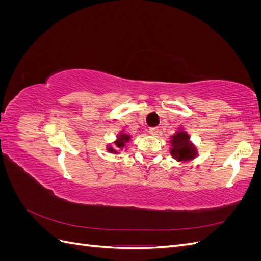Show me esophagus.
<instances>
[{
    "mask_svg": "<svg viewBox=\"0 0 261 261\" xmlns=\"http://www.w3.org/2000/svg\"><path fill=\"white\" fill-rule=\"evenodd\" d=\"M148 133H149L151 136H156L158 134H159V128H158V127H151V128H149Z\"/></svg>",
    "mask_w": 261,
    "mask_h": 261,
    "instance_id": "1",
    "label": "esophagus"
}]
</instances>
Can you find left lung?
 Masks as SVG:
<instances>
[{
	"instance_id": "left-lung-1",
	"label": "left lung",
	"mask_w": 261,
	"mask_h": 261,
	"mask_svg": "<svg viewBox=\"0 0 261 261\" xmlns=\"http://www.w3.org/2000/svg\"><path fill=\"white\" fill-rule=\"evenodd\" d=\"M170 153L177 162H189L198 155V149L191 140L189 134L179 127L170 136Z\"/></svg>"
}]
</instances>
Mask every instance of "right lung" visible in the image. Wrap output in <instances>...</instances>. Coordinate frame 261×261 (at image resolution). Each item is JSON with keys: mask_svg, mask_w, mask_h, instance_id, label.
<instances>
[{"mask_svg": "<svg viewBox=\"0 0 261 261\" xmlns=\"http://www.w3.org/2000/svg\"><path fill=\"white\" fill-rule=\"evenodd\" d=\"M115 137L116 138L113 141V145H107V151L112 154H120L122 151H126V150H127V146L132 139V136L128 133H126L124 132V129H122L116 134Z\"/></svg>", "mask_w": 261, "mask_h": 261, "instance_id": "right-lung-1", "label": "right lung"}]
</instances>
